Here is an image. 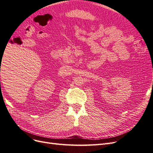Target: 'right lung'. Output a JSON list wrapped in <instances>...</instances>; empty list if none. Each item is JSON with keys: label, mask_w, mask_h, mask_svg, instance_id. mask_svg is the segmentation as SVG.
I'll return each instance as SVG.
<instances>
[{"label": "right lung", "mask_w": 153, "mask_h": 153, "mask_svg": "<svg viewBox=\"0 0 153 153\" xmlns=\"http://www.w3.org/2000/svg\"><path fill=\"white\" fill-rule=\"evenodd\" d=\"M0 82H1V81H0ZM0 85H1V83H0Z\"/></svg>", "instance_id": "obj_1"}]
</instances>
